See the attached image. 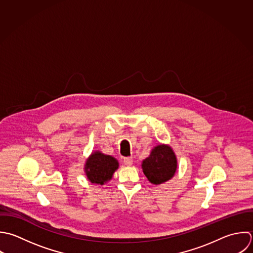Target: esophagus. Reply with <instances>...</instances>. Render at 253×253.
Returning <instances> with one entry per match:
<instances>
[{"label":"esophagus","instance_id":"esophagus-1","mask_svg":"<svg viewBox=\"0 0 253 253\" xmlns=\"http://www.w3.org/2000/svg\"><path fill=\"white\" fill-rule=\"evenodd\" d=\"M123 162H124V164H125L126 166H132V165H133V158H131V157L124 158Z\"/></svg>","mask_w":253,"mask_h":253}]
</instances>
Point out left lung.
Here are the masks:
<instances>
[{
	"label": "left lung",
	"instance_id": "left-lung-1",
	"mask_svg": "<svg viewBox=\"0 0 253 253\" xmlns=\"http://www.w3.org/2000/svg\"><path fill=\"white\" fill-rule=\"evenodd\" d=\"M142 169L151 183L162 184L173 177L177 169L176 156L169 146L159 145L143 161Z\"/></svg>",
	"mask_w": 253,
	"mask_h": 253
}]
</instances>
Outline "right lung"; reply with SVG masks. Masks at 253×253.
<instances>
[{
  "instance_id": "right-lung-1",
  "label": "right lung",
  "mask_w": 253,
  "mask_h": 253,
  "mask_svg": "<svg viewBox=\"0 0 253 253\" xmlns=\"http://www.w3.org/2000/svg\"><path fill=\"white\" fill-rule=\"evenodd\" d=\"M118 161L99 151L91 153L84 165V172L91 183L103 185L112 178L113 173L118 169Z\"/></svg>"
}]
</instances>
